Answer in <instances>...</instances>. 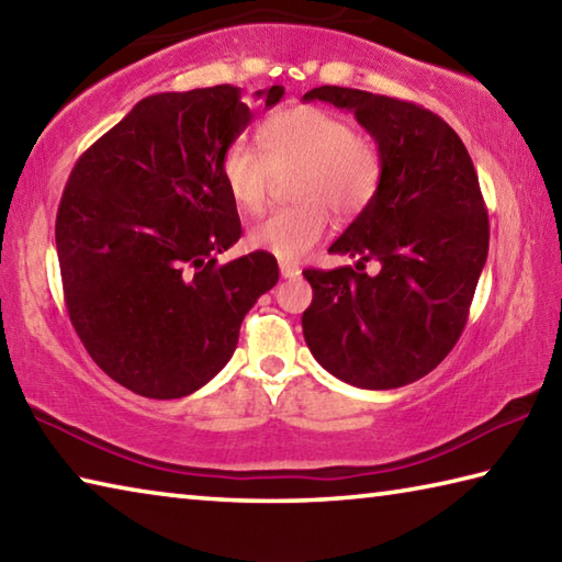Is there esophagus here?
Returning <instances> with one entry per match:
<instances>
[{
    "label": "esophagus",
    "instance_id": "1",
    "mask_svg": "<svg viewBox=\"0 0 562 562\" xmlns=\"http://www.w3.org/2000/svg\"><path fill=\"white\" fill-rule=\"evenodd\" d=\"M279 269H281V276L283 279H296V276L301 273V269L296 263H291V261H281L279 263Z\"/></svg>",
    "mask_w": 562,
    "mask_h": 562
}]
</instances>
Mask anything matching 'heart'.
<instances>
[{
  "label": "heart",
  "instance_id": "1",
  "mask_svg": "<svg viewBox=\"0 0 562 562\" xmlns=\"http://www.w3.org/2000/svg\"><path fill=\"white\" fill-rule=\"evenodd\" d=\"M259 146L234 140L220 160L222 182L241 212H259L276 175L291 177L296 204L261 216L249 229L254 249L279 259H301L330 226V212L366 210L380 184V150L348 121L316 105L286 108L259 125Z\"/></svg>",
  "mask_w": 562,
  "mask_h": 562
}]
</instances>
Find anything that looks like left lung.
I'll return each instance as SVG.
<instances>
[{
  "instance_id": "8db88e82",
  "label": "left lung",
  "mask_w": 562,
  "mask_h": 562,
  "mask_svg": "<svg viewBox=\"0 0 562 562\" xmlns=\"http://www.w3.org/2000/svg\"><path fill=\"white\" fill-rule=\"evenodd\" d=\"M303 101L350 111L380 150V184L330 254L356 269H306L313 289L301 326L338 380L395 390L435 370L467 326L488 256V214L461 137L427 108L358 88L321 86ZM381 261L368 277L364 261Z\"/></svg>"
}]
</instances>
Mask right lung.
<instances>
[{"label":"right lung","mask_w":562,"mask_h":562,"mask_svg":"<svg viewBox=\"0 0 562 562\" xmlns=\"http://www.w3.org/2000/svg\"><path fill=\"white\" fill-rule=\"evenodd\" d=\"M283 88L256 91L263 105ZM236 86L155 93L78 157L56 214L66 308L108 378L150 400L204 387L279 281L271 254L216 263L241 222L224 147L251 123Z\"/></svg>","instance_id":"add662e5"}]
</instances>
